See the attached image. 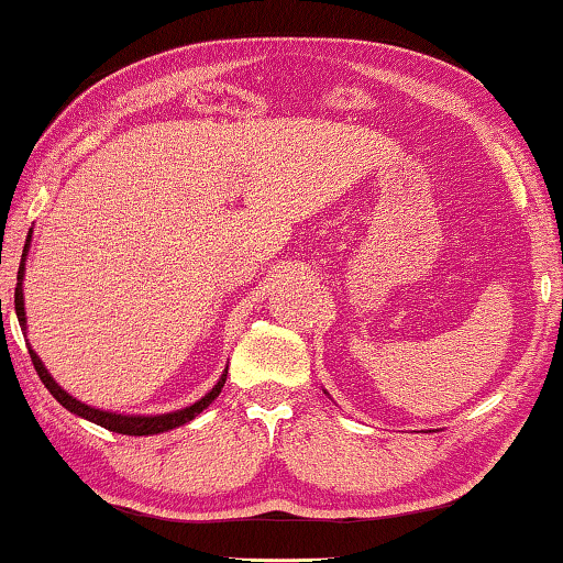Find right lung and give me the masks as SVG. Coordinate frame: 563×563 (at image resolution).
Listing matches in <instances>:
<instances>
[{"label":"right lung","instance_id":"add662e5","mask_svg":"<svg viewBox=\"0 0 563 563\" xmlns=\"http://www.w3.org/2000/svg\"><path fill=\"white\" fill-rule=\"evenodd\" d=\"M30 243V240H26ZM24 255H26V245H24V253H22V263H20V271H16V288H14V310H16V318H20V325L24 328V298H22V278H24ZM30 355H32V363H34V371H37L40 380L44 383V388L49 390L52 396H55L62 406H65L69 413L75 416H82L87 421H92L97 426L107 428V431H114V433H124V435H153V433H163L169 431V428H177L187 421H192L195 416L200 413V410L208 408L212 400L220 396L222 386H225V378H228V371L222 373V378L218 380V386L210 390L208 396L200 398L198 404L187 406L183 410H175V413H163V416H122V413H107V410L100 408H92V406H85L79 404L77 398H73L69 394L62 390L55 378L49 376L47 368H44L42 361L37 358V353L30 347Z\"/></svg>","mask_w":563,"mask_h":563}]
</instances>
